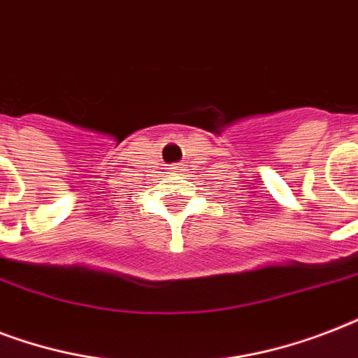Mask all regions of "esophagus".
Here are the masks:
<instances>
[{
    "label": "esophagus",
    "instance_id": "esophagus-1",
    "mask_svg": "<svg viewBox=\"0 0 358 358\" xmlns=\"http://www.w3.org/2000/svg\"><path fill=\"white\" fill-rule=\"evenodd\" d=\"M173 171H174V173H180L182 169H180V167H173Z\"/></svg>",
    "mask_w": 358,
    "mask_h": 358
}]
</instances>
